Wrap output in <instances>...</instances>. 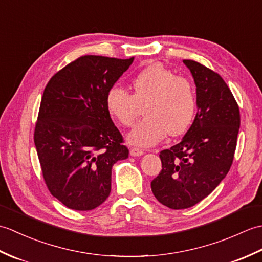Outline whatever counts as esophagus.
Returning a JSON list of instances; mask_svg holds the SVG:
<instances>
[{
    "instance_id": "34e87169",
    "label": "esophagus",
    "mask_w": 262,
    "mask_h": 262,
    "mask_svg": "<svg viewBox=\"0 0 262 262\" xmlns=\"http://www.w3.org/2000/svg\"><path fill=\"white\" fill-rule=\"evenodd\" d=\"M129 154L132 155V157H142V155L144 154V151H143V149H141V148L133 147V148H130Z\"/></svg>"
}]
</instances>
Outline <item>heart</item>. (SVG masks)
<instances>
[{
    "label": "heart",
    "mask_w": 262,
    "mask_h": 262,
    "mask_svg": "<svg viewBox=\"0 0 262 262\" xmlns=\"http://www.w3.org/2000/svg\"><path fill=\"white\" fill-rule=\"evenodd\" d=\"M132 94L120 88L110 89L105 107L122 126H132L144 106L146 117L133 128L127 141L133 145H157L168 135L180 136L189 129L196 114V93L183 77L161 64H151L133 76Z\"/></svg>",
    "instance_id": "heart-1"
}]
</instances>
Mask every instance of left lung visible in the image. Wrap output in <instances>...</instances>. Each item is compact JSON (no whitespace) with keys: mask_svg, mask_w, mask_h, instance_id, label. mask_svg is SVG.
I'll return each mask as SVG.
<instances>
[{"mask_svg":"<svg viewBox=\"0 0 262 262\" xmlns=\"http://www.w3.org/2000/svg\"><path fill=\"white\" fill-rule=\"evenodd\" d=\"M183 63L196 85L197 114L181 142L160 153L162 170L151 182L155 198L172 209L191 207L220 185L240 128V110L224 80L194 60Z\"/></svg>","mask_w":262,"mask_h":262,"instance_id":"8db88e82","label":"left lung"}]
</instances>
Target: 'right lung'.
Listing matches in <instances>:
<instances>
[{"label":"right lung","instance_id":"1","mask_svg":"<svg viewBox=\"0 0 262 262\" xmlns=\"http://www.w3.org/2000/svg\"><path fill=\"white\" fill-rule=\"evenodd\" d=\"M134 57L82 56L43 91L35 145L49 191L66 207L91 210L109 197L111 170L128 158L105 97Z\"/></svg>","mask_w":262,"mask_h":262}]
</instances>
